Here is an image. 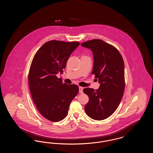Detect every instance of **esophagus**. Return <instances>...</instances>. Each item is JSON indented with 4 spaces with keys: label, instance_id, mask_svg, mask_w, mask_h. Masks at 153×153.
I'll return each mask as SVG.
<instances>
[{
    "label": "esophagus",
    "instance_id": "esophagus-1",
    "mask_svg": "<svg viewBox=\"0 0 153 153\" xmlns=\"http://www.w3.org/2000/svg\"><path fill=\"white\" fill-rule=\"evenodd\" d=\"M79 93L82 94L83 93V88L81 87H79Z\"/></svg>",
    "mask_w": 153,
    "mask_h": 153
}]
</instances>
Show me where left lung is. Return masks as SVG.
Returning a JSON list of instances; mask_svg holds the SVG:
<instances>
[{
  "mask_svg": "<svg viewBox=\"0 0 153 153\" xmlns=\"http://www.w3.org/2000/svg\"><path fill=\"white\" fill-rule=\"evenodd\" d=\"M94 53L92 72L98 79L100 87L95 91L86 88L83 92L89 102L84 108L91 118L102 120L110 117L122 100L125 88L123 59L117 48L102 39H95L81 43Z\"/></svg>",
  "mask_w": 153,
  "mask_h": 153,
  "instance_id": "1",
  "label": "left lung"
}]
</instances>
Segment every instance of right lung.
Masks as SVG:
<instances>
[{
    "label": "right lung",
    "mask_w": 153,
    "mask_h": 153,
    "mask_svg": "<svg viewBox=\"0 0 153 153\" xmlns=\"http://www.w3.org/2000/svg\"><path fill=\"white\" fill-rule=\"evenodd\" d=\"M79 45L48 41L36 51L31 62L28 79L33 100L40 114L51 122L66 117L71 102L79 93L77 85L63 83L57 74L63 73L69 56Z\"/></svg>",
    "instance_id": "add662e5"
}]
</instances>
